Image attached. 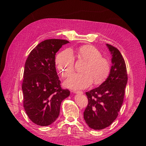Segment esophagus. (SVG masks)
Instances as JSON below:
<instances>
[{
	"mask_svg": "<svg viewBox=\"0 0 146 146\" xmlns=\"http://www.w3.org/2000/svg\"><path fill=\"white\" fill-rule=\"evenodd\" d=\"M73 92L76 93V94H83L82 91H73Z\"/></svg>",
	"mask_w": 146,
	"mask_h": 146,
	"instance_id": "34e87169",
	"label": "esophagus"
}]
</instances>
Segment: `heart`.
Wrapping results in <instances>:
<instances>
[{"instance_id": "heart-1", "label": "heart", "mask_w": 146, "mask_h": 146, "mask_svg": "<svg viewBox=\"0 0 146 146\" xmlns=\"http://www.w3.org/2000/svg\"><path fill=\"white\" fill-rule=\"evenodd\" d=\"M76 55L79 60L86 61L82 69L83 73H76L71 75L65 81L66 87L73 90L88 88L91 83L99 84L109 75L110 64L107 58L95 46L84 45L78 48ZM56 66L62 77H67L74 70L75 57L70 49H65L56 57Z\"/></svg>"}]
</instances>
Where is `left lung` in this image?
<instances>
[{"mask_svg": "<svg viewBox=\"0 0 146 146\" xmlns=\"http://www.w3.org/2000/svg\"><path fill=\"white\" fill-rule=\"evenodd\" d=\"M112 66L108 78L98 88L86 93L88 104L84 118L90 128L102 129L114 122L122 105L127 82L126 65L122 54L110 44Z\"/></svg>", "mask_w": 146, "mask_h": 146, "instance_id": "left-lung-1", "label": "left lung"}]
</instances>
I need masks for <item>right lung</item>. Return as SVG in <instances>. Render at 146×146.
<instances>
[{
	"instance_id": "obj_1",
	"label": "right lung",
	"mask_w": 146,
	"mask_h": 146,
	"mask_svg": "<svg viewBox=\"0 0 146 146\" xmlns=\"http://www.w3.org/2000/svg\"><path fill=\"white\" fill-rule=\"evenodd\" d=\"M68 40L48 39L32 50L24 66L23 105L29 119L47 126L58 118L62 100L70 91L61 88L55 68L56 53Z\"/></svg>"
}]
</instances>
